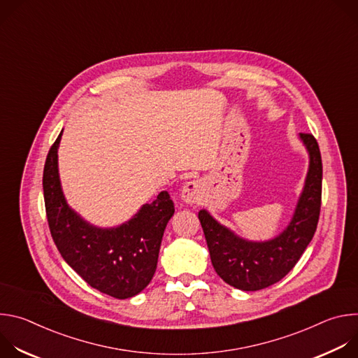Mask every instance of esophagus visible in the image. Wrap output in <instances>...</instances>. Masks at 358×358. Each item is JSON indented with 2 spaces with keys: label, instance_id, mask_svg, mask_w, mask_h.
<instances>
[{
  "label": "esophagus",
  "instance_id": "1",
  "mask_svg": "<svg viewBox=\"0 0 358 358\" xmlns=\"http://www.w3.org/2000/svg\"><path fill=\"white\" fill-rule=\"evenodd\" d=\"M181 199L188 203V206H194V203H199L203 196V185L199 180H192L184 184L181 189Z\"/></svg>",
  "mask_w": 358,
  "mask_h": 358
}]
</instances>
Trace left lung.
<instances>
[{
    "instance_id": "8db88e82",
    "label": "left lung",
    "mask_w": 358,
    "mask_h": 358,
    "mask_svg": "<svg viewBox=\"0 0 358 358\" xmlns=\"http://www.w3.org/2000/svg\"><path fill=\"white\" fill-rule=\"evenodd\" d=\"M309 152V170L289 225L269 241H249L218 222L207 210L198 213L213 266L228 285L255 292L283 279L310 243L322 206V156L312 134H299Z\"/></svg>"
}]
</instances>
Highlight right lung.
I'll list each match as a JSON object with an SVG mask.
<instances>
[{
  "label": "right lung",
  "instance_id": "right-lung-1",
  "mask_svg": "<svg viewBox=\"0 0 358 358\" xmlns=\"http://www.w3.org/2000/svg\"><path fill=\"white\" fill-rule=\"evenodd\" d=\"M62 133L48 152L42 178L50 235L65 262L87 285L116 299L133 297L155 276L174 202L162 191L122 225H92L68 206L62 191L58 169Z\"/></svg>",
  "mask_w": 358,
  "mask_h": 358
}]
</instances>
